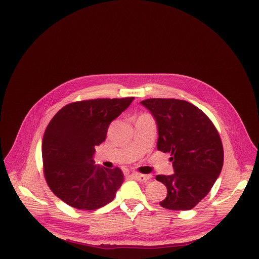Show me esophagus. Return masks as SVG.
Listing matches in <instances>:
<instances>
[{
	"label": "esophagus",
	"instance_id": "esophagus-1",
	"mask_svg": "<svg viewBox=\"0 0 259 259\" xmlns=\"http://www.w3.org/2000/svg\"><path fill=\"white\" fill-rule=\"evenodd\" d=\"M132 176H133V178H135L136 180H138V182H140V183H146L151 178L150 175H143V174H137V173L132 174Z\"/></svg>",
	"mask_w": 259,
	"mask_h": 259
}]
</instances>
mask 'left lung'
Here are the masks:
<instances>
[{
	"instance_id": "obj_1",
	"label": "left lung",
	"mask_w": 259,
	"mask_h": 259,
	"mask_svg": "<svg viewBox=\"0 0 259 259\" xmlns=\"http://www.w3.org/2000/svg\"><path fill=\"white\" fill-rule=\"evenodd\" d=\"M158 125L159 151L169 152L173 175L155 177L166 186L164 208L188 210L206 197L224 164L221 136L209 117L186 100L150 98L142 101Z\"/></svg>"
}]
</instances>
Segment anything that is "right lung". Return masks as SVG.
<instances>
[{"mask_svg":"<svg viewBox=\"0 0 259 259\" xmlns=\"http://www.w3.org/2000/svg\"><path fill=\"white\" fill-rule=\"evenodd\" d=\"M134 97L74 101L62 107L45 130L43 173L53 193L77 209L94 210L110 203L124 182L120 167L95 164V147L105 142L109 125Z\"/></svg>","mask_w":259,"mask_h":259,"instance_id":"right-lung-1","label":"right lung"}]
</instances>
